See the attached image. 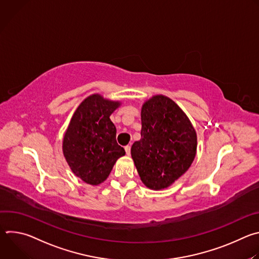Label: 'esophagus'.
I'll use <instances>...</instances> for the list:
<instances>
[{
  "label": "esophagus",
  "instance_id": "34e87169",
  "mask_svg": "<svg viewBox=\"0 0 259 259\" xmlns=\"http://www.w3.org/2000/svg\"><path fill=\"white\" fill-rule=\"evenodd\" d=\"M130 151H131L130 145H126V146H125V152H126V154H127L128 156L130 155Z\"/></svg>",
  "mask_w": 259,
  "mask_h": 259
}]
</instances>
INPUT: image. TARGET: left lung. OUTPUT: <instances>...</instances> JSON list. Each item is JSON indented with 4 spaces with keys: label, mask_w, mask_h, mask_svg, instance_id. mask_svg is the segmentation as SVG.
Returning <instances> with one entry per match:
<instances>
[{
    "label": "left lung",
    "mask_w": 259,
    "mask_h": 259,
    "mask_svg": "<svg viewBox=\"0 0 259 259\" xmlns=\"http://www.w3.org/2000/svg\"><path fill=\"white\" fill-rule=\"evenodd\" d=\"M196 154L197 133L183 110L165 95L147 99L141 107V138L131 147L144 186L169 188L189 170Z\"/></svg>",
    "instance_id": "left-lung-1"
}]
</instances>
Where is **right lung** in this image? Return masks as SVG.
<instances>
[{
  "mask_svg": "<svg viewBox=\"0 0 259 259\" xmlns=\"http://www.w3.org/2000/svg\"><path fill=\"white\" fill-rule=\"evenodd\" d=\"M121 101L92 94L73 113L62 140L63 156L72 173L91 186L109 175L125 150L117 143V129L109 116Z\"/></svg>",
  "mask_w": 259,
  "mask_h": 259,
  "instance_id": "right-lung-1",
  "label": "right lung"
}]
</instances>
